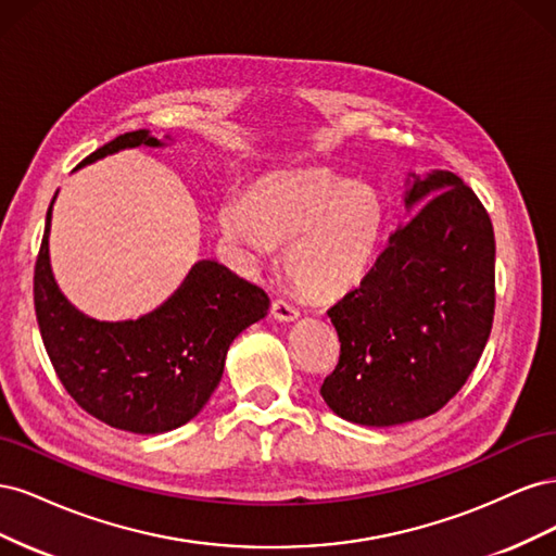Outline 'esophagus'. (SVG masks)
Wrapping results in <instances>:
<instances>
[{
  "label": "esophagus",
  "instance_id": "1",
  "mask_svg": "<svg viewBox=\"0 0 556 556\" xmlns=\"http://www.w3.org/2000/svg\"><path fill=\"white\" fill-rule=\"evenodd\" d=\"M271 315H274L276 319H280V323H292V319L299 317V311L290 304V301L276 299L274 304H271Z\"/></svg>",
  "mask_w": 556,
  "mask_h": 556
}]
</instances>
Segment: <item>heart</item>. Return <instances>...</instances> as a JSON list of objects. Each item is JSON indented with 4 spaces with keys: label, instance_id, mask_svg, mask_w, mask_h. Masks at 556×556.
Wrapping results in <instances>:
<instances>
[{
    "label": "heart",
    "instance_id": "1",
    "mask_svg": "<svg viewBox=\"0 0 556 556\" xmlns=\"http://www.w3.org/2000/svg\"><path fill=\"white\" fill-rule=\"evenodd\" d=\"M220 227L245 257L285 243V276L327 301L366 278L384 231V201L374 185L327 169L282 172L266 176L252 197H227Z\"/></svg>",
    "mask_w": 556,
    "mask_h": 556
}]
</instances>
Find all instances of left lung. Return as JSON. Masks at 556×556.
I'll return each instance as SVG.
<instances>
[{
  "label": "left lung",
  "mask_w": 556,
  "mask_h": 556,
  "mask_svg": "<svg viewBox=\"0 0 556 556\" xmlns=\"http://www.w3.org/2000/svg\"><path fill=\"white\" fill-rule=\"evenodd\" d=\"M401 225L371 271L327 311L341 341L319 394L348 422L394 427L457 394L494 323V227L452 172L415 176Z\"/></svg>",
  "instance_id": "left-lung-1"
}]
</instances>
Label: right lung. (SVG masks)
Returning <instances> with one entry per match:
<instances>
[{"label":"right lung","mask_w":556,"mask_h":556,"mask_svg":"<svg viewBox=\"0 0 556 556\" xmlns=\"http://www.w3.org/2000/svg\"><path fill=\"white\" fill-rule=\"evenodd\" d=\"M134 146H162L148 129L127 131L78 166ZM50 211L35 266V308L46 352L78 406L109 427L164 433L206 406L231 341L268 311V296L227 266L197 262L160 308L139 319L99 323L58 290L48 260Z\"/></svg>","instance_id":"add662e5"}]
</instances>
